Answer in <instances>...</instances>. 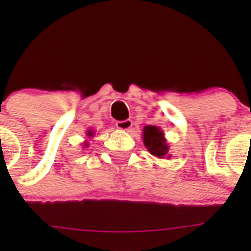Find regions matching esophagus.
Listing matches in <instances>:
<instances>
[{
  "instance_id": "1",
  "label": "esophagus",
  "mask_w": 251,
  "mask_h": 251,
  "mask_svg": "<svg viewBox=\"0 0 251 251\" xmlns=\"http://www.w3.org/2000/svg\"><path fill=\"white\" fill-rule=\"evenodd\" d=\"M133 126V122L130 119H126V121H118L115 123V127L121 130H129Z\"/></svg>"
}]
</instances>
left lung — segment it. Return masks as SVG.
Returning <instances> with one entry per match:
<instances>
[{
	"mask_svg": "<svg viewBox=\"0 0 251 251\" xmlns=\"http://www.w3.org/2000/svg\"><path fill=\"white\" fill-rule=\"evenodd\" d=\"M143 143L148 152L153 156L158 157V158H171L170 154V146L165 137V133L161 128L156 126H146L143 128Z\"/></svg>",
	"mask_w": 251,
	"mask_h": 251,
	"instance_id": "8db88e82",
	"label": "left lung"
}]
</instances>
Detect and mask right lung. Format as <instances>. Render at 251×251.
I'll return each mask as SVG.
<instances>
[{"mask_svg": "<svg viewBox=\"0 0 251 251\" xmlns=\"http://www.w3.org/2000/svg\"><path fill=\"white\" fill-rule=\"evenodd\" d=\"M94 134H95V133H94V130H88V132H86V137H88V138H93V137H94ZM88 146H89V142H88V141H85V142H84V147H88Z\"/></svg>", "mask_w": 251, "mask_h": 251, "instance_id": "add662e5", "label": "right lung"}]
</instances>
